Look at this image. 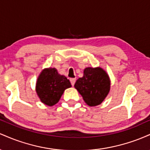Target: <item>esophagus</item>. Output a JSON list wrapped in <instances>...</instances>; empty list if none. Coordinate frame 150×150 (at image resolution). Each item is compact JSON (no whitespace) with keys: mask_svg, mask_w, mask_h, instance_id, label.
Listing matches in <instances>:
<instances>
[{"mask_svg":"<svg viewBox=\"0 0 150 150\" xmlns=\"http://www.w3.org/2000/svg\"><path fill=\"white\" fill-rule=\"evenodd\" d=\"M70 83H71L72 86H74V85H75V81H76V79H75V78H70Z\"/></svg>","mask_w":150,"mask_h":150,"instance_id":"34e87169","label":"esophagus"}]
</instances>
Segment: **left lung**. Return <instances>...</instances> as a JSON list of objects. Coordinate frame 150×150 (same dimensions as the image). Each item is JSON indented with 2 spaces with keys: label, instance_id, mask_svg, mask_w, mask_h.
<instances>
[{
  "label": "left lung",
  "instance_id": "8db88e82",
  "mask_svg": "<svg viewBox=\"0 0 150 150\" xmlns=\"http://www.w3.org/2000/svg\"><path fill=\"white\" fill-rule=\"evenodd\" d=\"M75 87L86 104L95 106L101 104L109 92V78L101 68H87L84 70L83 77L76 81Z\"/></svg>",
  "mask_w": 150,
  "mask_h": 150
}]
</instances>
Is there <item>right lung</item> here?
Listing matches in <instances>:
<instances>
[{
	"label": "right lung",
	"mask_w": 150,
	"mask_h": 150,
	"mask_svg": "<svg viewBox=\"0 0 150 150\" xmlns=\"http://www.w3.org/2000/svg\"><path fill=\"white\" fill-rule=\"evenodd\" d=\"M71 87L69 80L58 73L56 68L45 69L37 82L36 91L41 101L48 106L58 102L65 89Z\"/></svg>",
	"instance_id": "obj_1"
}]
</instances>
